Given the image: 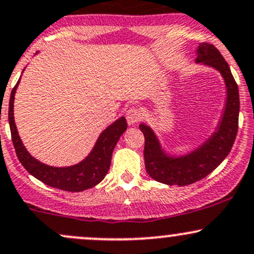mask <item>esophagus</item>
Segmentation results:
<instances>
[{
    "label": "esophagus",
    "instance_id": "obj_1",
    "mask_svg": "<svg viewBox=\"0 0 254 254\" xmlns=\"http://www.w3.org/2000/svg\"><path fill=\"white\" fill-rule=\"evenodd\" d=\"M141 113L137 108L131 107L127 111V121L129 125H135L136 123L140 121Z\"/></svg>",
    "mask_w": 254,
    "mask_h": 254
}]
</instances>
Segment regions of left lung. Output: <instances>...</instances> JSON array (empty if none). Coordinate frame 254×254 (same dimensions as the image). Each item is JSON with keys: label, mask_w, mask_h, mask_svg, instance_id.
<instances>
[{"label": "left lung", "mask_w": 254, "mask_h": 254, "mask_svg": "<svg viewBox=\"0 0 254 254\" xmlns=\"http://www.w3.org/2000/svg\"><path fill=\"white\" fill-rule=\"evenodd\" d=\"M196 64L212 67L224 79L227 97L216 130L199 147L183 155H172L161 146L157 133L147 124H140L144 135V165L153 180L169 186H188L213 171L228 157L236 138L239 127L240 99L239 89L229 65L212 44L200 43Z\"/></svg>", "instance_id": "8db88e82"}]
</instances>
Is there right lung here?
Wrapping results in <instances>:
<instances>
[{
    "label": "right lung",
    "mask_w": 254,
    "mask_h": 254,
    "mask_svg": "<svg viewBox=\"0 0 254 254\" xmlns=\"http://www.w3.org/2000/svg\"><path fill=\"white\" fill-rule=\"evenodd\" d=\"M19 82L20 79L18 80L10 93L8 121H9L10 133H12V141L16 157L21 165L27 170V172H30L33 177L40 180L44 185L61 189V190L83 191L99 185L110 170L111 159H112V153L117 142L121 138L123 132L127 130V119L121 117L110 127H106L104 131L100 133L91 152L78 164L65 166V168L49 166L41 163L38 159L33 158L27 152L16 130L15 122H14V95H15Z\"/></svg>",
    "instance_id": "1"
}]
</instances>
